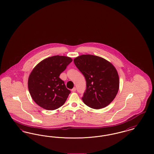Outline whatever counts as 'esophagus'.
I'll use <instances>...</instances> for the list:
<instances>
[{"instance_id": "esophagus-1", "label": "esophagus", "mask_w": 154, "mask_h": 154, "mask_svg": "<svg viewBox=\"0 0 154 154\" xmlns=\"http://www.w3.org/2000/svg\"><path fill=\"white\" fill-rule=\"evenodd\" d=\"M75 91H76V88H75V87H74L72 89V92H75Z\"/></svg>"}]
</instances>
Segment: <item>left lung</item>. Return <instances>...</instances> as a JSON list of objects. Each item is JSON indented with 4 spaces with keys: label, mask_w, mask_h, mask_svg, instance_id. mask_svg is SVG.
Returning <instances> with one entry per match:
<instances>
[{
    "label": "left lung",
    "mask_w": 154,
    "mask_h": 154,
    "mask_svg": "<svg viewBox=\"0 0 154 154\" xmlns=\"http://www.w3.org/2000/svg\"><path fill=\"white\" fill-rule=\"evenodd\" d=\"M74 62L87 82V89L82 97L83 102L94 109L110 104L119 87V75L114 66L105 59L89 54L76 57Z\"/></svg>",
    "instance_id": "1"
}]
</instances>
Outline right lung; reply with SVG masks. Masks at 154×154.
Returning a JSON list of instances; mask_svg holds the SVG:
<instances>
[{"label":"right lung","mask_w":154,"mask_h":154,"mask_svg":"<svg viewBox=\"0 0 154 154\" xmlns=\"http://www.w3.org/2000/svg\"><path fill=\"white\" fill-rule=\"evenodd\" d=\"M72 60L68 57L55 55L44 59L33 68L28 86L32 98L40 107L54 110L65 103L70 91L59 77Z\"/></svg>","instance_id":"right-lung-1"}]
</instances>
